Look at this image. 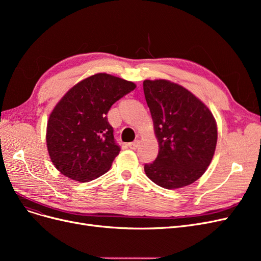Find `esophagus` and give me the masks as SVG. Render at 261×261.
Listing matches in <instances>:
<instances>
[{"instance_id": "34e87169", "label": "esophagus", "mask_w": 261, "mask_h": 261, "mask_svg": "<svg viewBox=\"0 0 261 261\" xmlns=\"http://www.w3.org/2000/svg\"><path fill=\"white\" fill-rule=\"evenodd\" d=\"M139 144H140V141L137 139V140H135V141H133V143H129L128 146H129V148H132V149H137L138 146H139Z\"/></svg>"}]
</instances>
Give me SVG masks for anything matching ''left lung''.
I'll list each match as a JSON object with an SVG mask.
<instances>
[{"mask_svg": "<svg viewBox=\"0 0 261 261\" xmlns=\"http://www.w3.org/2000/svg\"><path fill=\"white\" fill-rule=\"evenodd\" d=\"M144 92L159 143L156 159L145 164L146 175L167 189L193 184L215 154L216 118L201 100L178 84L146 80Z\"/></svg>", "mask_w": 261, "mask_h": 261, "instance_id": "1", "label": "left lung"}]
</instances>
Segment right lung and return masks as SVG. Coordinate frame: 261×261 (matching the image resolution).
<instances>
[{
    "mask_svg": "<svg viewBox=\"0 0 261 261\" xmlns=\"http://www.w3.org/2000/svg\"><path fill=\"white\" fill-rule=\"evenodd\" d=\"M135 88L133 82L98 73L62 97L49 116L45 139L50 159L63 175L85 183L110 170L121 149L107 114Z\"/></svg>",
    "mask_w": 261,
    "mask_h": 261,
    "instance_id": "1",
    "label": "right lung"
}]
</instances>
